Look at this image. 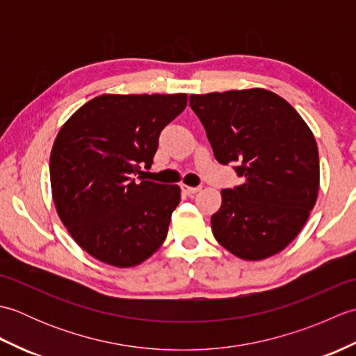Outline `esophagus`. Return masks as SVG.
Segmentation results:
<instances>
[{
  "label": "esophagus",
  "instance_id": "1",
  "mask_svg": "<svg viewBox=\"0 0 356 356\" xmlns=\"http://www.w3.org/2000/svg\"><path fill=\"white\" fill-rule=\"evenodd\" d=\"M202 190V186H188V185H182V191L188 195H193L195 193H199Z\"/></svg>",
  "mask_w": 356,
  "mask_h": 356
}]
</instances>
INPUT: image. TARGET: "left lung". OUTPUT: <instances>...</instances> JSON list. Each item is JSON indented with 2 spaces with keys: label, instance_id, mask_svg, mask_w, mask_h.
I'll return each instance as SVG.
<instances>
[{
  "label": "left lung",
  "instance_id": "8db88e82",
  "mask_svg": "<svg viewBox=\"0 0 356 356\" xmlns=\"http://www.w3.org/2000/svg\"><path fill=\"white\" fill-rule=\"evenodd\" d=\"M218 163L243 184L222 191L211 217L216 240L243 260H263L291 243L320 186L318 147L289 102L264 88L191 95Z\"/></svg>",
  "mask_w": 356,
  "mask_h": 356
}]
</instances>
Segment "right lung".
Masks as SVG:
<instances>
[{
    "label": "right lung",
    "instance_id": "right-lung-1",
    "mask_svg": "<svg viewBox=\"0 0 356 356\" xmlns=\"http://www.w3.org/2000/svg\"><path fill=\"white\" fill-rule=\"evenodd\" d=\"M186 99L102 95L59 130L50 154L53 202L70 236L96 260L131 268L163 243L180 188L134 176L153 163L161 131Z\"/></svg>",
    "mask_w": 356,
    "mask_h": 356
}]
</instances>
